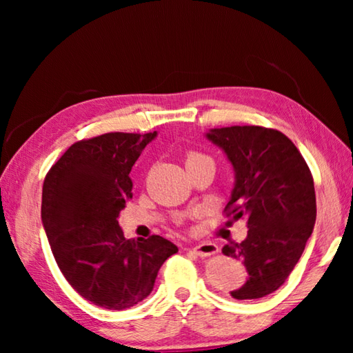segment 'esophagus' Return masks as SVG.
<instances>
[{
	"label": "esophagus",
	"mask_w": 353,
	"mask_h": 353,
	"mask_svg": "<svg viewBox=\"0 0 353 353\" xmlns=\"http://www.w3.org/2000/svg\"><path fill=\"white\" fill-rule=\"evenodd\" d=\"M193 252L199 256H208V255H213L218 252V246L212 241H204V243L196 244V246L193 248Z\"/></svg>",
	"instance_id": "1"
}]
</instances>
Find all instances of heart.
<instances>
[{"label":"heart","mask_w":353,"mask_h":353,"mask_svg":"<svg viewBox=\"0 0 353 353\" xmlns=\"http://www.w3.org/2000/svg\"><path fill=\"white\" fill-rule=\"evenodd\" d=\"M199 159H208V157H205V155H202L199 152H190L188 157H187V163L193 162V160H199Z\"/></svg>","instance_id":"heart-1"}]
</instances>
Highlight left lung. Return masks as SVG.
Segmentation results:
<instances>
[{
  "mask_svg": "<svg viewBox=\"0 0 353 353\" xmlns=\"http://www.w3.org/2000/svg\"><path fill=\"white\" fill-rule=\"evenodd\" d=\"M234 166L227 216L248 219V236L223 254L241 260L249 277L230 296L260 299L285 283L313 234L316 194L312 172L288 137L276 129L230 126L205 134Z\"/></svg>",
  "mask_w": 353,
  "mask_h": 353,
  "instance_id": "8db88e82",
  "label": "left lung"
}]
</instances>
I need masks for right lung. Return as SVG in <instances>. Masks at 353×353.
<instances>
[{"label": "right lung", "instance_id": "1", "mask_svg": "<svg viewBox=\"0 0 353 353\" xmlns=\"http://www.w3.org/2000/svg\"><path fill=\"white\" fill-rule=\"evenodd\" d=\"M157 132H110L71 145L51 166L41 223L67 282L85 301L126 310L146 299L177 246L163 236L126 240L119 212L132 198L129 172Z\"/></svg>", "mask_w": 353, "mask_h": 353}]
</instances>
